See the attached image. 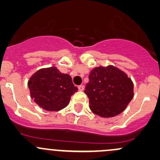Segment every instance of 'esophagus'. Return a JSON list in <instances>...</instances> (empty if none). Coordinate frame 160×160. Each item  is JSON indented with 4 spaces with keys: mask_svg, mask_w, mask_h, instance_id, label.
<instances>
[{
    "mask_svg": "<svg viewBox=\"0 0 160 160\" xmlns=\"http://www.w3.org/2000/svg\"><path fill=\"white\" fill-rule=\"evenodd\" d=\"M78 90H80V91H82V90H84V87H83V85H80V86H79V87H78Z\"/></svg>",
    "mask_w": 160,
    "mask_h": 160,
    "instance_id": "1",
    "label": "esophagus"
}]
</instances>
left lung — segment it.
Returning <instances> with one entry per match:
<instances>
[{"label":"left lung","mask_w":160,"mask_h":160,"mask_svg":"<svg viewBox=\"0 0 160 160\" xmlns=\"http://www.w3.org/2000/svg\"><path fill=\"white\" fill-rule=\"evenodd\" d=\"M90 108L104 118L119 115L133 97V83L127 73L117 67H95L89 75L85 87Z\"/></svg>","instance_id":"obj_1"}]
</instances>
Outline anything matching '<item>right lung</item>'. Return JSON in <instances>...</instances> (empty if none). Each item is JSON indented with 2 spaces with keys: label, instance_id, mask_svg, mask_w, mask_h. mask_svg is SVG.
Returning a JSON list of instances; mask_svg holds the SVG:
<instances>
[{
  "label": "right lung",
  "instance_id": "1",
  "mask_svg": "<svg viewBox=\"0 0 160 160\" xmlns=\"http://www.w3.org/2000/svg\"><path fill=\"white\" fill-rule=\"evenodd\" d=\"M31 97L43 110L59 111L69 104L70 97L78 90L69 74L60 73L56 67L42 68L28 81Z\"/></svg>",
  "mask_w": 160,
  "mask_h": 160
}]
</instances>
